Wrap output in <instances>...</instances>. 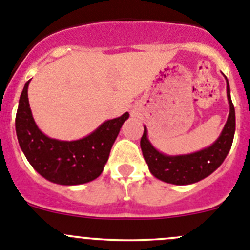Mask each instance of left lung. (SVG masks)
Here are the masks:
<instances>
[{
  "label": "left lung",
  "instance_id": "8db88e82",
  "mask_svg": "<svg viewBox=\"0 0 250 250\" xmlns=\"http://www.w3.org/2000/svg\"><path fill=\"white\" fill-rule=\"evenodd\" d=\"M224 77L226 78L225 74ZM226 84L227 100L229 105V117L221 134L210 146L190 154L166 155L159 151L151 144L147 138V129L144 125V133L140 139V147L152 176L166 183L187 186L207 178L221 166L231 150L234 130H236V112L231 100V90L227 78Z\"/></svg>",
  "mask_w": 250,
  "mask_h": 250
}]
</instances>
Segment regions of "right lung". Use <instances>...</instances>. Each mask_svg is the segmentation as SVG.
Listing matches in <instances>:
<instances>
[{
	"mask_svg": "<svg viewBox=\"0 0 250 250\" xmlns=\"http://www.w3.org/2000/svg\"><path fill=\"white\" fill-rule=\"evenodd\" d=\"M29 83L21 91L16 116L17 138L29 164L43 178L61 186H78L98 178L129 113L105 121L81 139H53L41 132L34 121L28 100Z\"/></svg>",
	"mask_w": 250,
	"mask_h": 250,
	"instance_id": "1",
	"label": "right lung"
}]
</instances>
